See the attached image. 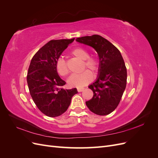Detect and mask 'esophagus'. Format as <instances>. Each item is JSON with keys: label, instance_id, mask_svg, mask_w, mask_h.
I'll use <instances>...</instances> for the list:
<instances>
[{"label": "esophagus", "instance_id": "obj_1", "mask_svg": "<svg viewBox=\"0 0 158 158\" xmlns=\"http://www.w3.org/2000/svg\"><path fill=\"white\" fill-rule=\"evenodd\" d=\"M77 90L78 92H83V91L84 90V88H78Z\"/></svg>", "mask_w": 158, "mask_h": 158}]
</instances>
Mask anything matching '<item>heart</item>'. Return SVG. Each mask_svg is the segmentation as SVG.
Returning a JSON list of instances; mask_svg holds the SVG:
<instances>
[{"label": "heart", "instance_id": "obj_1", "mask_svg": "<svg viewBox=\"0 0 158 158\" xmlns=\"http://www.w3.org/2000/svg\"><path fill=\"white\" fill-rule=\"evenodd\" d=\"M72 55L80 60H84L82 69H89L94 74L98 73L100 69V63L96 57L89 56L88 51L82 47H77L71 52ZM55 67L56 72L61 76H66L69 74V69L66 60L63 58H59L56 62ZM92 74L89 70H85L80 74L72 75L68 80L70 86L81 88L92 82Z\"/></svg>", "mask_w": 158, "mask_h": 158}]
</instances>
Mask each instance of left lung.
Wrapping results in <instances>:
<instances>
[{
	"label": "left lung",
	"instance_id": "8db88e82",
	"mask_svg": "<svg viewBox=\"0 0 158 158\" xmlns=\"http://www.w3.org/2000/svg\"><path fill=\"white\" fill-rule=\"evenodd\" d=\"M76 41L92 47L98 52L99 75L89 85L94 96L85 104L95 114L107 115L117 108L126 88L127 72L123 56L115 46L101 35L78 37Z\"/></svg>",
	"mask_w": 158,
	"mask_h": 158
}]
</instances>
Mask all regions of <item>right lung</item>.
<instances>
[{"instance_id":"1","label":"right lung","mask_w":158,"mask_h":158,"mask_svg":"<svg viewBox=\"0 0 158 158\" xmlns=\"http://www.w3.org/2000/svg\"><path fill=\"white\" fill-rule=\"evenodd\" d=\"M74 40H51L33 55L28 69L27 82L37 108L45 115L55 117L68 109L76 88H63L66 82L57 73L55 64L60 55Z\"/></svg>"}]
</instances>
